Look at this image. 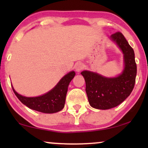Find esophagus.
Here are the masks:
<instances>
[{
	"label": "esophagus",
	"mask_w": 148,
	"mask_h": 148,
	"mask_svg": "<svg viewBox=\"0 0 148 148\" xmlns=\"http://www.w3.org/2000/svg\"><path fill=\"white\" fill-rule=\"evenodd\" d=\"M83 69H84V64H83L82 62H78V63L76 64L75 70L79 72Z\"/></svg>",
	"instance_id": "obj_1"
}]
</instances>
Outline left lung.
I'll list each match as a JSON object with an SVG mask.
<instances>
[{"label": "left lung", "mask_w": 148, "mask_h": 148, "mask_svg": "<svg viewBox=\"0 0 148 148\" xmlns=\"http://www.w3.org/2000/svg\"><path fill=\"white\" fill-rule=\"evenodd\" d=\"M110 38L124 54L125 69L122 74L114 78H106L88 71L81 73L86 81V91L90 106L101 110L114 108L121 104L133 91L137 75L134 50L125 36L117 32Z\"/></svg>", "instance_id": "obj_1"}]
</instances>
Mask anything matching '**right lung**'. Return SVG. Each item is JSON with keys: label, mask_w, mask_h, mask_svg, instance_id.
Here are the masks:
<instances>
[{"label": "right lung", "mask_w": 148, "mask_h": 148, "mask_svg": "<svg viewBox=\"0 0 148 148\" xmlns=\"http://www.w3.org/2000/svg\"><path fill=\"white\" fill-rule=\"evenodd\" d=\"M75 75V73L74 71L69 73L49 92L34 98L21 96L17 94L13 88H12L17 98L28 108L43 113L57 112L64 108L68 86Z\"/></svg>", "instance_id": "right-lung-1"}]
</instances>
